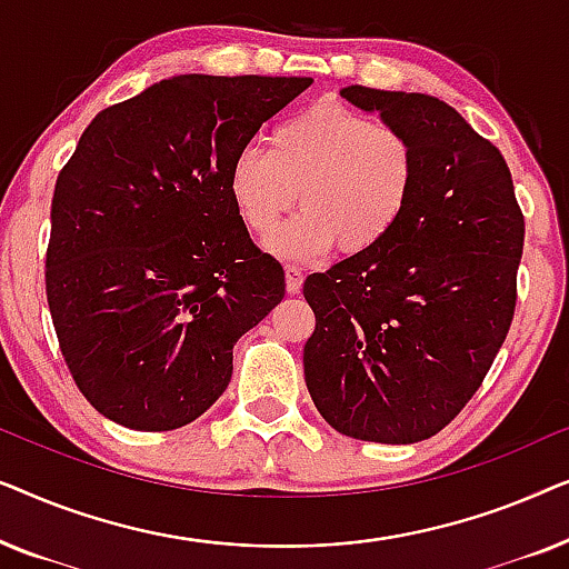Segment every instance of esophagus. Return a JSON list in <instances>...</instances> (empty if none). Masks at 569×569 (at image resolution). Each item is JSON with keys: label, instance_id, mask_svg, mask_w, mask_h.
I'll list each match as a JSON object with an SVG mask.
<instances>
[{"label": "esophagus", "instance_id": "esophagus-1", "mask_svg": "<svg viewBox=\"0 0 569 569\" xmlns=\"http://www.w3.org/2000/svg\"><path fill=\"white\" fill-rule=\"evenodd\" d=\"M284 284H287V292L298 295L300 287H302V269H298V267H287V269H284Z\"/></svg>", "mask_w": 569, "mask_h": 569}]
</instances>
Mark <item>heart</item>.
Listing matches in <instances>:
<instances>
[{
  "instance_id": "heart-1",
  "label": "heart",
  "mask_w": 569,
  "mask_h": 569,
  "mask_svg": "<svg viewBox=\"0 0 569 569\" xmlns=\"http://www.w3.org/2000/svg\"><path fill=\"white\" fill-rule=\"evenodd\" d=\"M419 176L417 147L393 123L321 100L271 131L269 152L246 147L230 162L228 191L240 222L279 259L310 261L333 248L368 253L407 214Z\"/></svg>"
}]
</instances>
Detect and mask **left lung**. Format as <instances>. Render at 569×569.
<instances>
[{
    "mask_svg": "<svg viewBox=\"0 0 569 569\" xmlns=\"http://www.w3.org/2000/svg\"><path fill=\"white\" fill-rule=\"evenodd\" d=\"M417 147L407 214L378 248L302 284L316 409L347 438L407 446L438 435L492 368L512 313L526 222L508 162L456 108L422 92L349 84Z\"/></svg>",
    "mask_w": 569,
    "mask_h": 569,
    "instance_id": "obj_1",
    "label": "left lung"
}]
</instances>
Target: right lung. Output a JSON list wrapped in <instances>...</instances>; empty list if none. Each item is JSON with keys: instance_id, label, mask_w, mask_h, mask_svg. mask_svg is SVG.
<instances>
[{"instance_id": "obj_1", "label": "right lung", "mask_w": 569, "mask_h": 569, "mask_svg": "<svg viewBox=\"0 0 569 569\" xmlns=\"http://www.w3.org/2000/svg\"><path fill=\"white\" fill-rule=\"evenodd\" d=\"M310 77L178 74L100 111L57 178L46 298L77 388L139 432L220 399L232 347L284 271L232 207L228 170Z\"/></svg>"}]
</instances>
